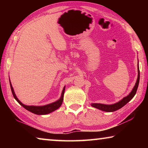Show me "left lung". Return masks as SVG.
Masks as SVG:
<instances>
[{
  "label": "left lung",
  "instance_id": "1",
  "mask_svg": "<svg viewBox=\"0 0 148 148\" xmlns=\"http://www.w3.org/2000/svg\"><path fill=\"white\" fill-rule=\"evenodd\" d=\"M139 81H140V70L138 68V78L136 80V84H135L134 88L132 89V91L130 92V94L128 95V96L124 97L121 101H120L119 102L114 104L106 105V104H103L93 103L91 104V106L94 108H96L97 109H99L101 110H102V111L108 112H114L120 108H121L123 106H124L127 103H128V102L134 97V96L136 92L138 87Z\"/></svg>",
  "mask_w": 148,
  "mask_h": 148
}]
</instances>
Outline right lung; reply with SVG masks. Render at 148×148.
Wrapping results in <instances>:
<instances>
[{"mask_svg": "<svg viewBox=\"0 0 148 148\" xmlns=\"http://www.w3.org/2000/svg\"><path fill=\"white\" fill-rule=\"evenodd\" d=\"M10 83V87H11V90H12V95L14 97V99L16 100V101L18 102V103L21 105L22 106L25 108L26 110H28V111L32 112V113L37 114V115H45V114H47L51 113V112L55 111L57 109H58L61 106L62 101H63V96H64V89H65V87H64L63 90H62V94H61V97L58 101L53 102V103L49 104L47 105H45V106H27V105H25L23 103H21L20 102L18 99L17 98V97L16 96V94H15L14 91L13 87L12 86L11 82Z\"/></svg>", "mask_w": 148, "mask_h": 148, "instance_id": "1", "label": "right lung"}]
</instances>
